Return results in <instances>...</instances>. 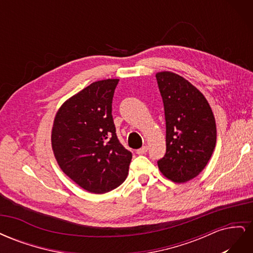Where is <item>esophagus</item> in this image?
I'll return each instance as SVG.
<instances>
[{
	"label": "esophagus",
	"mask_w": 253,
	"mask_h": 253,
	"mask_svg": "<svg viewBox=\"0 0 253 253\" xmlns=\"http://www.w3.org/2000/svg\"><path fill=\"white\" fill-rule=\"evenodd\" d=\"M147 152H148V147H147V145H143V147H141L140 149H138V150L136 151V153H137V154H138V155H143V154H145V153H147Z\"/></svg>",
	"instance_id": "34e87169"
}]
</instances>
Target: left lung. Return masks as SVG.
Listing matches in <instances>:
<instances>
[{
    "label": "left lung",
    "mask_w": 253,
    "mask_h": 253,
    "mask_svg": "<svg viewBox=\"0 0 253 253\" xmlns=\"http://www.w3.org/2000/svg\"><path fill=\"white\" fill-rule=\"evenodd\" d=\"M166 118V154L157 164L167 178L186 182L208 164L216 143V126L205 96L181 76L156 74Z\"/></svg>",
    "instance_id": "8db88e82"
}]
</instances>
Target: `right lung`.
I'll return each mask as SVG.
<instances>
[{
    "label": "right lung",
    "mask_w": 253,
    "mask_h": 253,
    "mask_svg": "<svg viewBox=\"0 0 253 253\" xmlns=\"http://www.w3.org/2000/svg\"><path fill=\"white\" fill-rule=\"evenodd\" d=\"M118 79L96 81L65 101L51 131L53 154L68 177L102 194L126 178L132 153L118 140L112 102Z\"/></svg>",
    "instance_id": "right-lung-1"
}]
</instances>
